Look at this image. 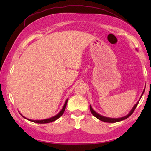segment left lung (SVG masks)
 <instances>
[{"label":"left lung","instance_id":"obj_1","mask_svg":"<svg viewBox=\"0 0 151 151\" xmlns=\"http://www.w3.org/2000/svg\"><path fill=\"white\" fill-rule=\"evenodd\" d=\"M145 90V88H144V90H143V92H142V94H141V96H140V98L139 99V100L138 101L137 103L134 104L133 107H132V109L131 110V111H130V112H129V114H128L127 115L123 116V117H121V118H109V117H106V116H102V115H101V114H99V113H97V112H96V111H94V109H93V108H92L91 105H90V110H91V113L93 114V115L95 116L96 119H98L99 120H100V121H103V122H111V123L112 122V123H113V122H119V121H123V120L126 119H127V118H129V117L130 116H131L132 113H133L134 111L135 110V109H136L137 106L138 105V104H139V103L140 99H141L142 94H144Z\"/></svg>","mask_w":151,"mask_h":151}]
</instances>
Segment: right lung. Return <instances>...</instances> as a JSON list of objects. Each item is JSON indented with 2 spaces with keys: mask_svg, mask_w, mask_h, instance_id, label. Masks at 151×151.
<instances>
[{
  "mask_svg": "<svg viewBox=\"0 0 151 151\" xmlns=\"http://www.w3.org/2000/svg\"><path fill=\"white\" fill-rule=\"evenodd\" d=\"M67 102H68V99H66L65 104H64L63 107L62 108V109L60 110V111L58 112L57 114H56L55 116H52V117H50V118H48L47 119H43V120H31V119H27L26 117H24V116H22L21 114V115L22 117H24V119H26L27 120H29L30 121H32L33 122H35V123H40V124H45V123H49V122H53L56 121V120H57L58 118H60V117L63 115V114L64 113V112L65 111V109H66V104H67Z\"/></svg>",
  "mask_w": 151,
  "mask_h": 151,
  "instance_id": "right-lung-1",
  "label": "right lung"
}]
</instances>
